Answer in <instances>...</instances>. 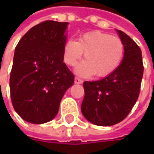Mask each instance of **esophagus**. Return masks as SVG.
<instances>
[{
  "mask_svg": "<svg viewBox=\"0 0 154 154\" xmlns=\"http://www.w3.org/2000/svg\"><path fill=\"white\" fill-rule=\"evenodd\" d=\"M75 83L76 84H82L83 83V80L81 78H79V77H75Z\"/></svg>",
  "mask_w": 154,
  "mask_h": 154,
  "instance_id": "34e87169",
  "label": "esophagus"
}]
</instances>
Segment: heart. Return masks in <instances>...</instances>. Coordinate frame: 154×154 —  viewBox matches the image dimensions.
<instances>
[{
  "instance_id": "obj_1",
  "label": "heart",
  "mask_w": 154,
  "mask_h": 154,
  "mask_svg": "<svg viewBox=\"0 0 154 154\" xmlns=\"http://www.w3.org/2000/svg\"><path fill=\"white\" fill-rule=\"evenodd\" d=\"M83 52L85 60L77 66V74L105 77L120 66L125 55V45L119 36L99 30L90 31L80 35L77 42L68 40L64 44V62L75 66Z\"/></svg>"
}]
</instances>
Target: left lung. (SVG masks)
Masks as SVG:
<instances>
[{
  "label": "left lung",
  "instance_id": "obj_1",
  "mask_svg": "<svg viewBox=\"0 0 154 154\" xmlns=\"http://www.w3.org/2000/svg\"><path fill=\"white\" fill-rule=\"evenodd\" d=\"M125 45L120 66L98 81H85L81 110L85 118L97 126H112L129 114L138 99L143 64L140 47L127 34L118 30Z\"/></svg>",
  "mask_w": 154,
  "mask_h": 154
}]
</instances>
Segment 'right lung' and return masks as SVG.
Masks as SVG:
<instances>
[{
  "instance_id": "obj_1",
  "label": "right lung",
  "mask_w": 154,
  "mask_h": 154,
  "mask_svg": "<svg viewBox=\"0 0 154 154\" xmlns=\"http://www.w3.org/2000/svg\"><path fill=\"white\" fill-rule=\"evenodd\" d=\"M67 26L68 22H41L16 46L11 98L16 112L29 123L54 119L65 92L74 84V74L63 62Z\"/></svg>"
}]
</instances>
